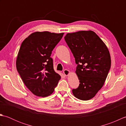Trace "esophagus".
<instances>
[{"mask_svg": "<svg viewBox=\"0 0 126 126\" xmlns=\"http://www.w3.org/2000/svg\"><path fill=\"white\" fill-rule=\"evenodd\" d=\"M63 74L65 76H68L69 74H70V71L68 70H66V69H65V70H63Z\"/></svg>", "mask_w": 126, "mask_h": 126, "instance_id": "esophagus-1", "label": "esophagus"}]
</instances>
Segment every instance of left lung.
Instances as JSON below:
<instances>
[{
    "label": "left lung",
    "mask_w": 126,
    "mask_h": 126,
    "mask_svg": "<svg viewBox=\"0 0 126 126\" xmlns=\"http://www.w3.org/2000/svg\"><path fill=\"white\" fill-rule=\"evenodd\" d=\"M64 39L75 59L80 83L73 89L79 100L93 98L103 85L110 69V53L106 44L93 31L68 33Z\"/></svg>",
    "instance_id": "obj_1"
}]
</instances>
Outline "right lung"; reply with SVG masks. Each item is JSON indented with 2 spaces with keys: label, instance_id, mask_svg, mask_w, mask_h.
Masks as SVG:
<instances>
[{
  "label": "right lung",
  "instance_id": "right-lung-1",
  "mask_svg": "<svg viewBox=\"0 0 126 126\" xmlns=\"http://www.w3.org/2000/svg\"><path fill=\"white\" fill-rule=\"evenodd\" d=\"M63 34L35 32L21 44L16 61L17 70L26 87L37 96L51 94L61 79L54 71L50 56Z\"/></svg>",
  "mask_w": 126,
  "mask_h": 126
}]
</instances>
